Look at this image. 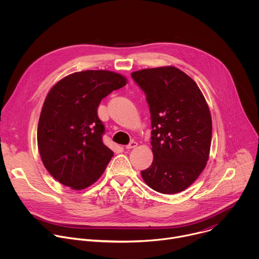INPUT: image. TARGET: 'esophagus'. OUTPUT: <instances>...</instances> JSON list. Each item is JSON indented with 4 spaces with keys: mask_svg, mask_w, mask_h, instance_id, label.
Segmentation results:
<instances>
[{
    "mask_svg": "<svg viewBox=\"0 0 259 259\" xmlns=\"http://www.w3.org/2000/svg\"><path fill=\"white\" fill-rule=\"evenodd\" d=\"M136 146H137V142L134 141V140H132L129 144L126 145V149H127V150H131V149H134V147H136Z\"/></svg>",
    "mask_w": 259,
    "mask_h": 259,
    "instance_id": "1",
    "label": "esophagus"
}]
</instances>
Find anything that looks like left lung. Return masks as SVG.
Segmentation results:
<instances>
[{
	"mask_svg": "<svg viewBox=\"0 0 259 259\" xmlns=\"http://www.w3.org/2000/svg\"><path fill=\"white\" fill-rule=\"evenodd\" d=\"M150 106L152 165L141 171L145 183L161 194L188 189L209 159L212 120L196 82L174 66L131 73Z\"/></svg>",
	"mask_w": 259,
	"mask_h": 259,
	"instance_id": "8db88e82",
	"label": "left lung"
}]
</instances>
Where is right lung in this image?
Returning a JSON list of instances; mask_svg holds the SVG:
<instances>
[{"label": "right lung", "instance_id": "1", "mask_svg": "<svg viewBox=\"0 0 259 259\" xmlns=\"http://www.w3.org/2000/svg\"><path fill=\"white\" fill-rule=\"evenodd\" d=\"M127 84L109 70L73 72L49 91L38 125V147L48 172L72 190H83L103 173L114 152L102 142L104 126L97 107Z\"/></svg>", "mask_w": 259, "mask_h": 259}]
</instances>
